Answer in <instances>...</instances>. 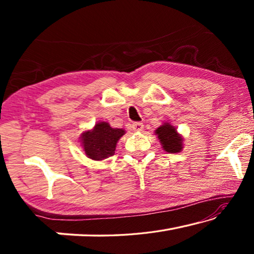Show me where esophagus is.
<instances>
[{"label": "esophagus", "mask_w": 254, "mask_h": 254, "mask_svg": "<svg viewBox=\"0 0 254 254\" xmlns=\"http://www.w3.org/2000/svg\"><path fill=\"white\" fill-rule=\"evenodd\" d=\"M143 123H141V122H135V123H133L132 124V130L133 131H135V132H141L143 130Z\"/></svg>", "instance_id": "1"}]
</instances>
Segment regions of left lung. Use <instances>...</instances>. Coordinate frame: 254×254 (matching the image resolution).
I'll use <instances>...</instances> for the list:
<instances>
[{
  "label": "left lung",
  "instance_id": "1",
  "mask_svg": "<svg viewBox=\"0 0 254 254\" xmlns=\"http://www.w3.org/2000/svg\"><path fill=\"white\" fill-rule=\"evenodd\" d=\"M157 135L162 144V148L167 152L176 153L179 152L183 148V139L178 135L176 127L170 126L168 123H165L160 127L156 130Z\"/></svg>",
  "mask_w": 254,
  "mask_h": 254
}]
</instances>
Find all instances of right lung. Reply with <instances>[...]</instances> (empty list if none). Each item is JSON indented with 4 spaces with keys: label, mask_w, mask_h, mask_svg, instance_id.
Instances as JSON below:
<instances>
[{
    "label": "right lung",
    "mask_w": 254,
    "mask_h": 254,
    "mask_svg": "<svg viewBox=\"0 0 254 254\" xmlns=\"http://www.w3.org/2000/svg\"><path fill=\"white\" fill-rule=\"evenodd\" d=\"M124 134L122 128H113L109 123H97L92 131L83 133L81 144L85 153L93 160H103L115 153L120 137Z\"/></svg>",
    "instance_id": "add662e5"
}]
</instances>
